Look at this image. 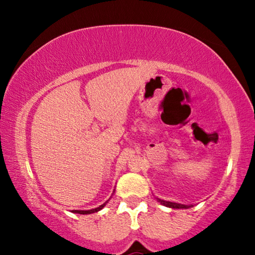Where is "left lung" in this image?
<instances>
[{
    "label": "left lung",
    "mask_w": 255,
    "mask_h": 255,
    "mask_svg": "<svg viewBox=\"0 0 255 255\" xmlns=\"http://www.w3.org/2000/svg\"><path fill=\"white\" fill-rule=\"evenodd\" d=\"M158 202H160L162 205H165V207H168V208H173V209H187V208H190V205H184V204H179V203H174V202H168V201H162L160 200V198H156Z\"/></svg>",
    "instance_id": "obj_1"
}]
</instances>
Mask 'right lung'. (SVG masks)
I'll return each mask as SVG.
<instances>
[{
  "mask_svg": "<svg viewBox=\"0 0 255 255\" xmlns=\"http://www.w3.org/2000/svg\"><path fill=\"white\" fill-rule=\"evenodd\" d=\"M107 203V202H106ZM106 203L104 204H102V205H100L99 208H96V209H92V210H73L72 212H74V214H80V215H89V214H94V212H97V211H100L101 209H103L104 208V205H106Z\"/></svg>",
  "mask_w": 255,
  "mask_h": 255,
  "instance_id": "add662e5",
  "label": "right lung"
}]
</instances>
